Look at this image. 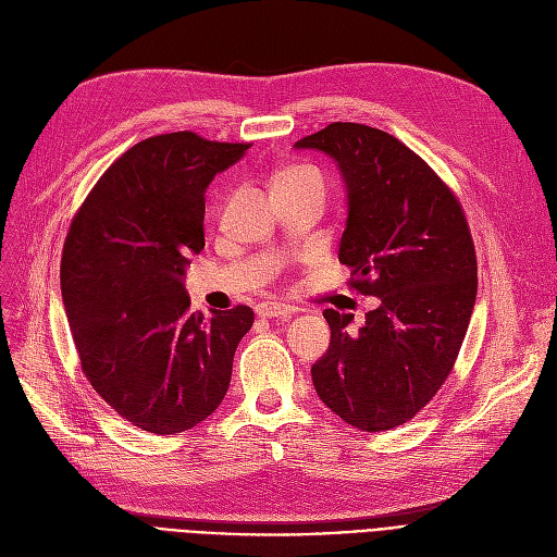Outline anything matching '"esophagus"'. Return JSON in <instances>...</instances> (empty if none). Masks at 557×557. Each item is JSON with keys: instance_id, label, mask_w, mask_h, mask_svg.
Segmentation results:
<instances>
[{"instance_id": "esophagus-1", "label": "esophagus", "mask_w": 557, "mask_h": 557, "mask_svg": "<svg viewBox=\"0 0 557 557\" xmlns=\"http://www.w3.org/2000/svg\"><path fill=\"white\" fill-rule=\"evenodd\" d=\"M257 313L261 319H292L296 309L288 305H280V302H261L257 307Z\"/></svg>"}]
</instances>
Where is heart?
Instances as JSON below:
<instances>
[{
	"mask_svg": "<svg viewBox=\"0 0 557 557\" xmlns=\"http://www.w3.org/2000/svg\"><path fill=\"white\" fill-rule=\"evenodd\" d=\"M307 180H321L317 171H311V168H288V171L280 173L275 177L273 188L277 186H288V184H298V182H307Z\"/></svg>",
	"mask_w": 557,
	"mask_h": 557,
	"instance_id": "b5f03b06",
	"label": "heart"
}]
</instances>
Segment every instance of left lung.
<instances>
[{"instance_id":"left-lung-1","label":"left lung","mask_w":557,"mask_h":557,"mask_svg":"<svg viewBox=\"0 0 557 557\" xmlns=\"http://www.w3.org/2000/svg\"><path fill=\"white\" fill-rule=\"evenodd\" d=\"M327 154L346 184L338 261L359 294L380 298L357 332L325 309L330 348L311 367L319 398L364 432L407 423L453 371L471 321L478 263L453 190L396 136L332 123L296 143Z\"/></svg>"}]
</instances>
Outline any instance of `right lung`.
Returning a JSON list of instances; mask_svg holds the SVG:
<instances>
[{
    "instance_id": "1",
    "label": "right lung",
    "mask_w": 557,
    "mask_h": 557,
    "mask_svg": "<svg viewBox=\"0 0 557 557\" xmlns=\"http://www.w3.org/2000/svg\"><path fill=\"white\" fill-rule=\"evenodd\" d=\"M248 148L193 132L145 138L109 165L70 225L61 294L82 371L140 430H190L227 394L255 313H190L184 275L205 248L207 186Z\"/></svg>"
}]
</instances>
